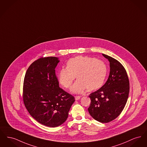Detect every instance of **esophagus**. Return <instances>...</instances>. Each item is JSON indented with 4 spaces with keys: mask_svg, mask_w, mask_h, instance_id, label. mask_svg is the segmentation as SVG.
<instances>
[{
    "mask_svg": "<svg viewBox=\"0 0 147 147\" xmlns=\"http://www.w3.org/2000/svg\"><path fill=\"white\" fill-rule=\"evenodd\" d=\"M80 98H81V96H75V99H76V100H78L80 99Z\"/></svg>",
    "mask_w": 147,
    "mask_h": 147,
    "instance_id": "1",
    "label": "esophagus"
}]
</instances>
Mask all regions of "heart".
I'll list each match as a JSON object with an SVG mask.
<instances>
[{"mask_svg":"<svg viewBox=\"0 0 147 147\" xmlns=\"http://www.w3.org/2000/svg\"><path fill=\"white\" fill-rule=\"evenodd\" d=\"M107 68L103 61L87 56H77L70 59L67 68H63L58 73L61 84L68 88L76 77L77 81L71 88L73 93H79L87 89L92 91L103 84Z\"/></svg>","mask_w":147,"mask_h":147,"instance_id":"heart-1","label":"heart"}]
</instances>
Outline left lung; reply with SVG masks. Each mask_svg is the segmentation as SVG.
<instances>
[{"label":"left lung","mask_w":147,"mask_h":147,"mask_svg":"<svg viewBox=\"0 0 147 147\" xmlns=\"http://www.w3.org/2000/svg\"><path fill=\"white\" fill-rule=\"evenodd\" d=\"M102 55L109 61V76L103 86L89 96L91 103L88 110L95 120L105 123L115 119L123 110L128 98L129 82L119 61Z\"/></svg>","instance_id":"1"}]
</instances>
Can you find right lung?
<instances>
[{
	"mask_svg": "<svg viewBox=\"0 0 147 147\" xmlns=\"http://www.w3.org/2000/svg\"><path fill=\"white\" fill-rule=\"evenodd\" d=\"M57 57L41 58L26 70L23 101L28 112L40 124L57 127L67 119L74 97L59 86L55 68Z\"/></svg>",
	"mask_w": 147,
	"mask_h": 147,
	"instance_id": "1",
	"label": "right lung"
}]
</instances>
